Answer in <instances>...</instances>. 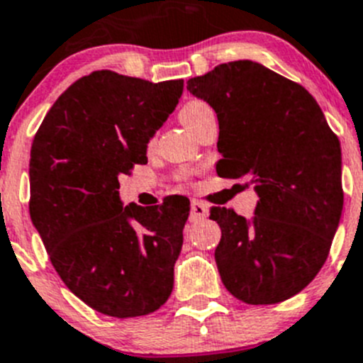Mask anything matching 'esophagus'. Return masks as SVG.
Returning a JSON list of instances; mask_svg holds the SVG:
<instances>
[{
  "label": "esophagus",
  "mask_w": 363,
  "mask_h": 363,
  "mask_svg": "<svg viewBox=\"0 0 363 363\" xmlns=\"http://www.w3.org/2000/svg\"><path fill=\"white\" fill-rule=\"evenodd\" d=\"M208 217V206L203 203V201L194 199L191 201V208H190V220H201L206 219Z\"/></svg>",
  "instance_id": "34e87169"
}]
</instances>
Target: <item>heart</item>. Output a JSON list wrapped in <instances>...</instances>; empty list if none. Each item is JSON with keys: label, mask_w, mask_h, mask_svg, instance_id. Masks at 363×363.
Here are the masks:
<instances>
[{"label": "heart", "mask_w": 363, "mask_h": 363, "mask_svg": "<svg viewBox=\"0 0 363 363\" xmlns=\"http://www.w3.org/2000/svg\"><path fill=\"white\" fill-rule=\"evenodd\" d=\"M201 107H204L203 102H188V104H186V106L181 109V121H182V124H184V122L188 121V118H190V116L194 115L195 111H199Z\"/></svg>", "instance_id": "b5f03b06"}]
</instances>
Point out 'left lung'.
<instances>
[{"instance_id": "left-lung-1", "label": "left lung", "mask_w": 363, "mask_h": 363, "mask_svg": "<svg viewBox=\"0 0 363 363\" xmlns=\"http://www.w3.org/2000/svg\"><path fill=\"white\" fill-rule=\"evenodd\" d=\"M188 91L219 118L217 175L252 181L259 195L252 223L210 208L220 279L248 305L281 303L329 256L343 208L338 137L303 86L250 60L190 78Z\"/></svg>"}]
</instances>
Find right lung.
<instances>
[{
  "instance_id": "1",
  "label": "right lung",
  "mask_w": 363,
  "mask_h": 363,
  "mask_svg": "<svg viewBox=\"0 0 363 363\" xmlns=\"http://www.w3.org/2000/svg\"><path fill=\"white\" fill-rule=\"evenodd\" d=\"M182 87L93 71L60 94L34 135L33 225L69 291L106 316H146L172 294L190 201L122 208L116 190L147 162V140Z\"/></svg>"
}]
</instances>
